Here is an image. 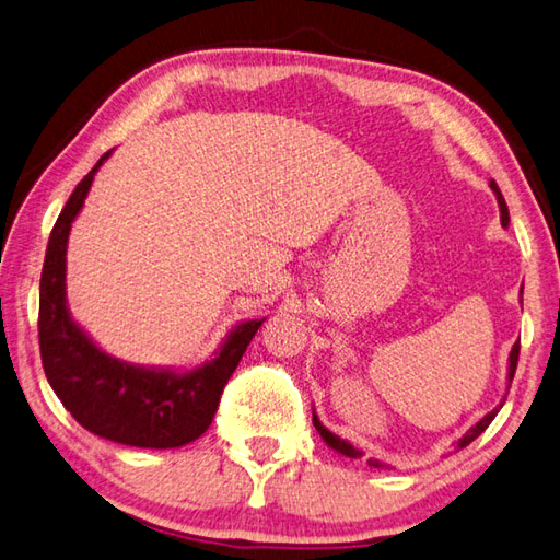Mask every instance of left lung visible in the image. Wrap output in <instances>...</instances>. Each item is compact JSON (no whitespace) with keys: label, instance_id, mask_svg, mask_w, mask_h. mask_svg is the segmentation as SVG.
Instances as JSON below:
<instances>
[{"label":"left lung","instance_id":"obj_1","mask_svg":"<svg viewBox=\"0 0 560 560\" xmlns=\"http://www.w3.org/2000/svg\"><path fill=\"white\" fill-rule=\"evenodd\" d=\"M489 186H491V189H493V194H495V201H499V208H501V222H503V228H508V222H511V215H508V206H505V198H503V194H501V189H499V184H495L493 179L489 182ZM520 294H523V292H520ZM517 357H520V340L513 345V350H511V357H508V388H511V383H513V376H515V369H517ZM505 402V400H503ZM503 402L499 405V407H493L491 409V412L489 415H483L479 421H477V424L475 427H471L467 433H465V436L463 439H459L457 441V448H467V445L471 443V441H475L477 436H481V433L483 431H487V427L491 424V421H493V417L495 415H499V409L503 407ZM314 427H316V431L320 433V439L323 441H326V445H328V448H332L335 453H340V455H345V457H362L364 453L362 451H359V448H354V445L350 443V441H345V439H340V436H335V433L332 431H328L326 427H323L320 424V419L316 417V412H314ZM369 465L371 467H385L383 463H378V459H369Z\"/></svg>","mask_w":560,"mask_h":560}]
</instances>
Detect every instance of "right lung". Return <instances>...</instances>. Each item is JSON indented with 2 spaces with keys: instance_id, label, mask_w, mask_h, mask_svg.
I'll return each mask as SVG.
<instances>
[{
  "instance_id": "right-lung-1",
  "label": "right lung",
  "mask_w": 560,
  "mask_h": 560,
  "mask_svg": "<svg viewBox=\"0 0 560 560\" xmlns=\"http://www.w3.org/2000/svg\"><path fill=\"white\" fill-rule=\"evenodd\" d=\"M107 151L81 179L55 222L40 276V357L45 376L83 429L133 448H182L203 436L222 388L266 318L242 320L213 359L189 371L136 366L103 352L67 306V244Z\"/></svg>"
}]
</instances>
